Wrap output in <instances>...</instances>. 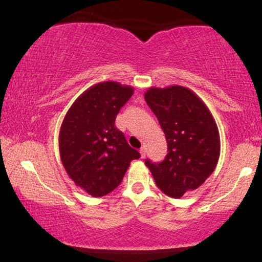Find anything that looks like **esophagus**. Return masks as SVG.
<instances>
[{"label":"esophagus","mask_w":262,"mask_h":262,"mask_svg":"<svg viewBox=\"0 0 262 262\" xmlns=\"http://www.w3.org/2000/svg\"><path fill=\"white\" fill-rule=\"evenodd\" d=\"M139 152H140V157H142V158H144V157H145V154H146V150H145V147H142V149H140L139 150Z\"/></svg>","instance_id":"obj_1"}]
</instances>
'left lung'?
<instances>
[{"label":"left lung","instance_id":"left-lung-1","mask_svg":"<svg viewBox=\"0 0 262 262\" xmlns=\"http://www.w3.org/2000/svg\"><path fill=\"white\" fill-rule=\"evenodd\" d=\"M145 101L156 115L168 142V155L159 164L145 161L157 187L180 199L209 177L220 158V134L210 110L184 86L150 87Z\"/></svg>","mask_w":262,"mask_h":262}]
</instances>
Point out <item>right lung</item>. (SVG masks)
Returning <instances> with one entry per match:
<instances>
[{
  "instance_id": "add662e5",
  "label": "right lung",
  "mask_w": 262,
  "mask_h": 262,
  "mask_svg": "<svg viewBox=\"0 0 262 262\" xmlns=\"http://www.w3.org/2000/svg\"><path fill=\"white\" fill-rule=\"evenodd\" d=\"M134 87L98 82L79 96L59 132V152L67 175L93 197L107 195L123 181L131 161L140 157L128 145L115 120Z\"/></svg>"
}]
</instances>
